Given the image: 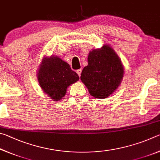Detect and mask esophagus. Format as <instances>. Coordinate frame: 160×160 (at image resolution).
I'll return each instance as SVG.
<instances>
[{
  "mask_svg": "<svg viewBox=\"0 0 160 160\" xmlns=\"http://www.w3.org/2000/svg\"><path fill=\"white\" fill-rule=\"evenodd\" d=\"M81 72H82V70H81V69H78V70H76V72L78 73V75H79V76H80V75H81Z\"/></svg>",
  "mask_w": 160,
  "mask_h": 160,
  "instance_id": "esophagus-1",
  "label": "esophagus"
}]
</instances>
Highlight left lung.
Masks as SVG:
<instances>
[{"mask_svg":"<svg viewBox=\"0 0 160 160\" xmlns=\"http://www.w3.org/2000/svg\"><path fill=\"white\" fill-rule=\"evenodd\" d=\"M88 60V65L83 68L80 79L92 96L107 98L120 85L123 77L122 63L107 45L90 51Z\"/></svg>","mask_w":160,"mask_h":160,"instance_id":"obj_1","label":"left lung"}]
</instances>
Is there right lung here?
I'll return each instance as SVG.
<instances>
[{
	"mask_svg": "<svg viewBox=\"0 0 160 160\" xmlns=\"http://www.w3.org/2000/svg\"><path fill=\"white\" fill-rule=\"evenodd\" d=\"M37 77L43 91L55 101L62 99L68 87L79 80L69 64L54 56L43 59Z\"/></svg>",
	"mask_w": 160,
	"mask_h": 160,
	"instance_id": "right-lung-1",
	"label": "right lung"
}]
</instances>
